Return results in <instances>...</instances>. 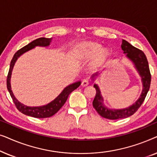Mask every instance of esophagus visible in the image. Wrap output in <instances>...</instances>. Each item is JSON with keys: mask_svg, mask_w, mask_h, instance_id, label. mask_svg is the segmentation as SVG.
<instances>
[{"mask_svg": "<svg viewBox=\"0 0 157 157\" xmlns=\"http://www.w3.org/2000/svg\"><path fill=\"white\" fill-rule=\"evenodd\" d=\"M89 82L87 80H83L82 81V83H81V86H82L83 87L87 86L89 85Z\"/></svg>", "mask_w": 157, "mask_h": 157, "instance_id": "1", "label": "esophagus"}]
</instances>
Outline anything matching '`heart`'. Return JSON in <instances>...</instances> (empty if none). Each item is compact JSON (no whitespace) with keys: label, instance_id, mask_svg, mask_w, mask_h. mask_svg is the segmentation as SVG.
Instances as JSON below:
<instances>
[{"label":"heart","instance_id":"heart-1","mask_svg":"<svg viewBox=\"0 0 157 157\" xmlns=\"http://www.w3.org/2000/svg\"><path fill=\"white\" fill-rule=\"evenodd\" d=\"M101 47V44L97 42H81L75 47L74 53L77 59L81 61H88L93 58L92 67L98 68L104 66L110 57L109 48Z\"/></svg>","mask_w":157,"mask_h":157}]
</instances>
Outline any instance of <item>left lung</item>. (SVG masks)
<instances>
[{
	"label": "left lung",
	"instance_id": "left-lung-1",
	"mask_svg": "<svg viewBox=\"0 0 157 157\" xmlns=\"http://www.w3.org/2000/svg\"><path fill=\"white\" fill-rule=\"evenodd\" d=\"M121 47L122 50L124 51V53H126V57L133 62L135 68L140 75L143 84V89L140 97L132 106L122 109H110L104 105V103H103L104 98L101 94L99 87L95 83L94 87L96 89V93L95 98L93 101L94 108L102 117L111 120L125 119L134 114L144 101L149 90L150 84H151V74H150L149 63L143 51L135 48L125 40H122ZM95 76H98V74H96L92 76L93 80H94Z\"/></svg>",
	"mask_w": 157,
	"mask_h": 157
}]
</instances>
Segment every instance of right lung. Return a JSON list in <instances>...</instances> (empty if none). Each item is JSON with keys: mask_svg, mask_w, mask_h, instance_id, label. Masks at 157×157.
I'll return each mask as SVG.
<instances>
[{"mask_svg": "<svg viewBox=\"0 0 157 157\" xmlns=\"http://www.w3.org/2000/svg\"><path fill=\"white\" fill-rule=\"evenodd\" d=\"M52 38H39L37 39L33 40V41L30 43L26 46L23 47L20 50H18L17 52L15 53L13 57L10 61L9 71H8V76H7V89L9 91L10 95L11 96L13 101L15 105H16V108L20 112L23 113V114L30 116V117L38 118V119H44V118H48L52 117L56 113L59 109L63 106L65 104L66 100L69 96V94L71 93L73 91L76 89L79 86L81 85V81H77L72 84H71L68 86H66L65 89L63 90V91L55 98L54 100L49 103V104L45 105L42 106H37V107H31L27 106L25 105L21 104L19 102L18 100L15 97L13 91L11 90V86H10V77H11V74L13 68L15 65V63L18 59V58L24 53L27 52L28 51L31 50L36 46H42L46 47L50 45Z\"/></svg>", "mask_w": 157, "mask_h": 157, "instance_id": "add662e5", "label": "right lung"}]
</instances>
